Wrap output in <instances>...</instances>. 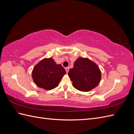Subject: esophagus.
<instances>
[{"mask_svg":"<svg viewBox=\"0 0 134 134\" xmlns=\"http://www.w3.org/2000/svg\"><path fill=\"white\" fill-rule=\"evenodd\" d=\"M65 70L66 71V72L68 73V72H69V67H67L65 68Z\"/></svg>","mask_w":134,"mask_h":134,"instance_id":"1","label":"esophagus"}]
</instances>
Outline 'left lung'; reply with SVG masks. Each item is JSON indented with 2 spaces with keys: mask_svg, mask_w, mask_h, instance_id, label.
I'll use <instances>...</instances> for the list:
<instances>
[{
  "mask_svg": "<svg viewBox=\"0 0 134 134\" xmlns=\"http://www.w3.org/2000/svg\"><path fill=\"white\" fill-rule=\"evenodd\" d=\"M68 75L73 87L82 92H88L96 88L101 79V72L98 65L90 59L84 58L76 60Z\"/></svg>",
  "mask_w": 134,
  "mask_h": 134,
  "instance_id": "obj_1",
  "label": "left lung"
}]
</instances>
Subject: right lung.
<instances>
[{
  "label": "right lung",
  "instance_id": "obj_1",
  "mask_svg": "<svg viewBox=\"0 0 134 134\" xmlns=\"http://www.w3.org/2000/svg\"><path fill=\"white\" fill-rule=\"evenodd\" d=\"M66 71L52 58H45L36 64L32 72L35 83L40 88L51 90L58 86Z\"/></svg>",
  "mask_w": 134,
  "mask_h": 134
}]
</instances>
